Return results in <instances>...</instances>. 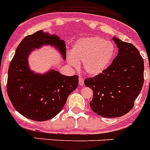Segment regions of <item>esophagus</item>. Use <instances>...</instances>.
Returning a JSON list of instances; mask_svg holds the SVG:
<instances>
[{
	"instance_id": "esophagus-1",
	"label": "esophagus",
	"mask_w": 150,
	"mask_h": 150,
	"mask_svg": "<svg viewBox=\"0 0 150 150\" xmlns=\"http://www.w3.org/2000/svg\"><path fill=\"white\" fill-rule=\"evenodd\" d=\"M79 86H84V80H83V79L82 78V76H79Z\"/></svg>"
}]
</instances>
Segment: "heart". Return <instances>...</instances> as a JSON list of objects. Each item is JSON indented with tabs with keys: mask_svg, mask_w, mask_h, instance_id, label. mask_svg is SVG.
<instances>
[{
	"mask_svg": "<svg viewBox=\"0 0 150 150\" xmlns=\"http://www.w3.org/2000/svg\"><path fill=\"white\" fill-rule=\"evenodd\" d=\"M115 55L114 44L99 37L83 38L74 43L67 60L73 67H79L78 62H83L85 71L96 76L110 65Z\"/></svg>",
	"mask_w": 150,
	"mask_h": 150,
	"instance_id": "1",
	"label": "heart"
}]
</instances>
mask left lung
Instances as JSON below:
<instances>
[{
	"instance_id": "8db88e82",
	"label": "left lung",
	"mask_w": 150,
	"mask_h": 150,
	"mask_svg": "<svg viewBox=\"0 0 150 150\" xmlns=\"http://www.w3.org/2000/svg\"><path fill=\"white\" fill-rule=\"evenodd\" d=\"M119 52L101 74L84 80L93 91L91 110L104 118L120 117L133 108L144 85V62L137 49L116 37Z\"/></svg>"
}]
</instances>
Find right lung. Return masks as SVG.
Wrapping results in <instances>:
<instances>
[{
	"label": "right lung",
	"mask_w": 150,
	"mask_h": 150,
	"mask_svg": "<svg viewBox=\"0 0 150 150\" xmlns=\"http://www.w3.org/2000/svg\"><path fill=\"white\" fill-rule=\"evenodd\" d=\"M50 45L66 59L64 41L54 34L38 30L27 36L16 50L8 71L6 89L15 109L34 121H46L61 112L69 95L78 86V76L62 75L55 70L44 74L30 71L28 62L34 49Z\"/></svg>",
	"instance_id": "add662e5"
}]
</instances>
